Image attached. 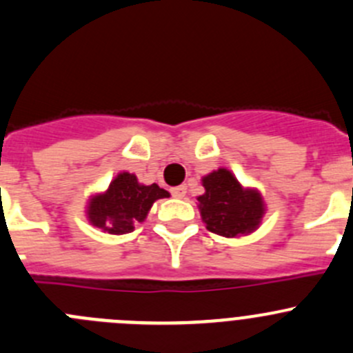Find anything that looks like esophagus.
Returning <instances> with one entry per match:
<instances>
[{
    "mask_svg": "<svg viewBox=\"0 0 353 353\" xmlns=\"http://www.w3.org/2000/svg\"><path fill=\"white\" fill-rule=\"evenodd\" d=\"M186 191H188L186 186H177V188H174L170 193H172L174 198H184L186 196Z\"/></svg>",
    "mask_w": 353,
    "mask_h": 353,
    "instance_id": "obj_1",
    "label": "esophagus"
}]
</instances>
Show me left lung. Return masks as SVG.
Here are the masks:
<instances>
[{
	"label": "left lung",
	"instance_id": "obj_1",
	"mask_svg": "<svg viewBox=\"0 0 353 353\" xmlns=\"http://www.w3.org/2000/svg\"><path fill=\"white\" fill-rule=\"evenodd\" d=\"M205 194L198 196L201 219L215 234L234 238L259 228L263 215L256 191L243 190L229 170L219 169L203 177Z\"/></svg>",
	"mask_w": 353,
	"mask_h": 353
}]
</instances>
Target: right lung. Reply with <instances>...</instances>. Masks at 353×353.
I'll list each match as a JSON object with an SVG mask.
<instances>
[{
	"instance_id": "1",
	"label": "right lung",
	"mask_w": 353,
	"mask_h": 353,
	"mask_svg": "<svg viewBox=\"0 0 353 353\" xmlns=\"http://www.w3.org/2000/svg\"><path fill=\"white\" fill-rule=\"evenodd\" d=\"M169 196L157 184H139L134 174L122 172L108 186V191L90 201V222L110 234H125L138 222L145 221L146 214L159 198Z\"/></svg>"
}]
</instances>
